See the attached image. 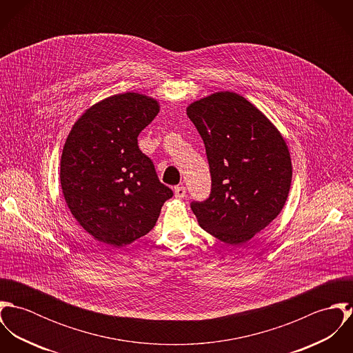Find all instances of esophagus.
<instances>
[{
  "label": "esophagus",
  "mask_w": 353,
  "mask_h": 353,
  "mask_svg": "<svg viewBox=\"0 0 353 353\" xmlns=\"http://www.w3.org/2000/svg\"><path fill=\"white\" fill-rule=\"evenodd\" d=\"M174 194H175V199L182 200V199L186 197V189H185L183 186H176V188L174 189Z\"/></svg>",
  "instance_id": "esophagus-1"
}]
</instances>
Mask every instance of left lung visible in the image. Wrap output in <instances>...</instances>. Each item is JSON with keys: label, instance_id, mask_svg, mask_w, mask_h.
I'll return each mask as SVG.
<instances>
[{"label": "left lung", "instance_id": "8db88e82", "mask_svg": "<svg viewBox=\"0 0 353 353\" xmlns=\"http://www.w3.org/2000/svg\"><path fill=\"white\" fill-rule=\"evenodd\" d=\"M201 134L212 192L192 209L202 230L243 245L269 225L288 199L292 164L280 130L252 101L220 91L186 108Z\"/></svg>", "mask_w": 353, "mask_h": 353}]
</instances>
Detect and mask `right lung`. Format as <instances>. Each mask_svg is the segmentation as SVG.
<instances>
[{
	"mask_svg": "<svg viewBox=\"0 0 353 353\" xmlns=\"http://www.w3.org/2000/svg\"><path fill=\"white\" fill-rule=\"evenodd\" d=\"M160 111L139 92L108 97L87 108L69 132L59 167L65 202L97 241L122 248L147 235L172 197L137 137Z\"/></svg>",
	"mask_w": 353,
	"mask_h": 353,
	"instance_id": "1",
	"label": "right lung"
}]
</instances>
